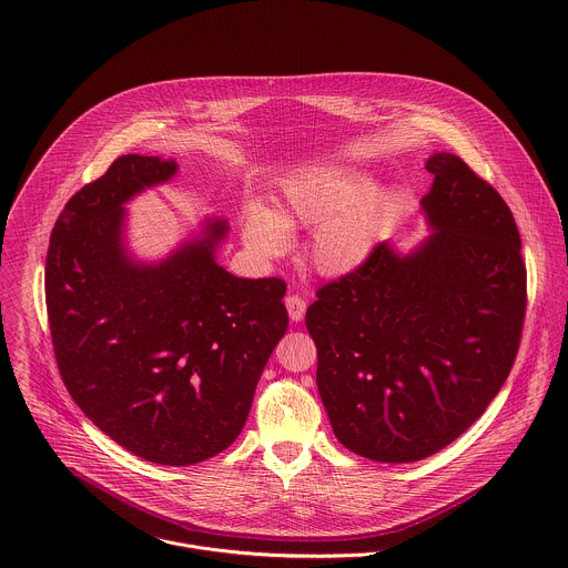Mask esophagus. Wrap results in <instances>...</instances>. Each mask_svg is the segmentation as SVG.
Wrapping results in <instances>:
<instances>
[{"mask_svg": "<svg viewBox=\"0 0 568 568\" xmlns=\"http://www.w3.org/2000/svg\"><path fill=\"white\" fill-rule=\"evenodd\" d=\"M286 308H288V317L291 322H302L306 315V302L300 295H288L286 297Z\"/></svg>", "mask_w": 568, "mask_h": 568, "instance_id": "obj_1", "label": "esophagus"}]
</instances>
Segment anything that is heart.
Returning <instances> with one entry per match:
<instances>
[{
  "instance_id": "1",
  "label": "heart",
  "mask_w": 568,
  "mask_h": 568,
  "mask_svg": "<svg viewBox=\"0 0 568 568\" xmlns=\"http://www.w3.org/2000/svg\"><path fill=\"white\" fill-rule=\"evenodd\" d=\"M394 207V192L374 185L363 170L302 168L282 181L277 210L262 203L244 207L243 239L253 253L280 257L291 246V232L313 230V268L325 277H343L369 260Z\"/></svg>"
}]
</instances>
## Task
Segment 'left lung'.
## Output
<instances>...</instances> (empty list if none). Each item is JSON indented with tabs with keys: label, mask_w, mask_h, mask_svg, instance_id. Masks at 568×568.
I'll use <instances>...</instances> for the list:
<instances>
[{
	"label": "left lung",
	"mask_w": 568,
	"mask_h": 568,
	"mask_svg": "<svg viewBox=\"0 0 568 568\" xmlns=\"http://www.w3.org/2000/svg\"><path fill=\"white\" fill-rule=\"evenodd\" d=\"M419 201L430 236L385 241L306 311L317 387L352 453L410 464L470 428L514 365L527 271L500 194L453 153H433Z\"/></svg>",
	"instance_id": "obj_1"
}]
</instances>
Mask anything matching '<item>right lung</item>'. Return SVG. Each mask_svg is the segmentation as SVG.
I'll return each mask as SVG.
<instances>
[{
  "label": "right lung",
  "mask_w": 568,
  "mask_h": 568,
  "mask_svg": "<svg viewBox=\"0 0 568 568\" xmlns=\"http://www.w3.org/2000/svg\"><path fill=\"white\" fill-rule=\"evenodd\" d=\"M176 170L122 155L68 201L48 248L45 302L82 413L146 462L192 466L241 435L288 313L282 280H244L216 262L227 219H205L158 262L131 253L126 203Z\"/></svg>",
  "instance_id": "obj_1"
}]
</instances>
